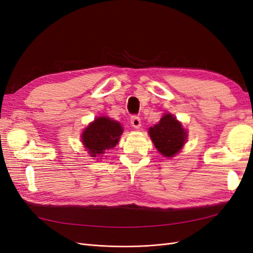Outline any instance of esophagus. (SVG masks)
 Listing matches in <instances>:
<instances>
[{
  "instance_id": "34e87169",
  "label": "esophagus",
  "mask_w": 253,
  "mask_h": 253,
  "mask_svg": "<svg viewBox=\"0 0 253 253\" xmlns=\"http://www.w3.org/2000/svg\"><path fill=\"white\" fill-rule=\"evenodd\" d=\"M131 125L135 127V128H139L141 126V121L140 118L138 116H132L131 117Z\"/></svg>"
}]
</instances>
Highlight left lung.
<instances>
[{"label": "left lung", "mask_w": 253, "mask_h": 253, "mask_svg": "<svg viewBox=\"0 0 253 253\" xmlns=\"http://www.w3.org/2000/svg\"><path fill=\"white\" fill-rule=\"evenodd\" d=\"M149 134L156 149L166 157H172L185 144L187 132L171 114H165L157 125L150 127Z\"/></svg>", "instance_id": "1"}]
</instances>
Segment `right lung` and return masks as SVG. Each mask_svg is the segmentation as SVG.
<instances>
[{"mask_svg": "<svg viewBox=\"0 0 253 253\" xmlns=\"http://www.w3.org/2000/svg\"><path fill=\"white\" fill-rule=\"evenodd\" d=\"M119 122L106 117H99L90 124L82 134V142L91 157L103 154L105 150L113 149L122 134Z\"/></svg>", "mask_w": 253, "mask_h": 253, "instance_id": "add662e5", "label": "right lung"}]
</instances>
